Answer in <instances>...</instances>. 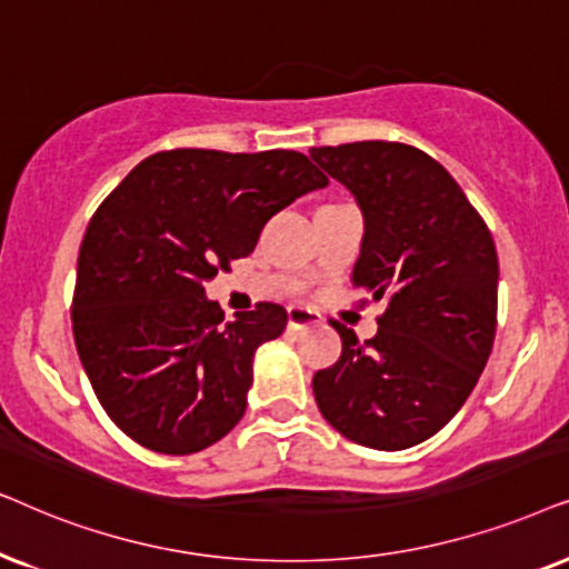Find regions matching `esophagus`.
I'll use <instances>...</instances> for the list:
<instances>
[{"label":"esophagus","instance_id":"obj_1","mask_svg":"<svg viewBox=\"0 0 569 569\" xmlns=\"http://www.w3.org/2000/svg\"><path fill=\"white\" fill-rule=\"evenodd\" d=\"M322 317L312 312V309L305 307H289V328L293 330H305L309 325H320Z\"/></svg>","mask_w":569,"mask_h":569}]
</instances>
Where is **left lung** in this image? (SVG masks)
<instances>
[{"instance_id":"1","label":"left lung","mask_w":569,"mask_h":569,"mask_svg":"<svg viewBox=\"0 0 569 569\" xmlns=\"http://www.w3.org/2000/svg\"><path fill=\"white\" fill-rule=\"evenodd\" d=\"M363 213L353 286L385 299L377 336L332 322L343 353L315 375L320 413L375 450L423 442L460 411L497 332V249L458 181L435 158L388 140L312 148Z\"/></svg>"}]
</instances>
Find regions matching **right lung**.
<instances>
[{"instance_id": "add662e5", "label": "right lung", "mask_w": 569, "mask_h": 569, "mask_svg": "<svg viewBox=\"0 0 569 569\" xmlns=\"http://www.w3.org/2000/svg\"><path fill=\"white\" fill-rule=\"evenodd\" d=\"M325 184L297 150L177 148L134 166L98 206L80 244L72 332L98 403L127 437L192 456L237 427L254 351L289 315L257 301L226 322L202 283Z\"/></svg>"}]
</instances>
